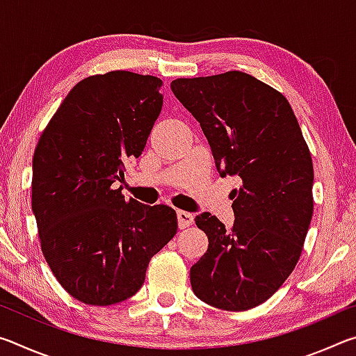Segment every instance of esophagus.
Instances as JSON below:
<instances>
[{
	"mask_svg": "<svg viewBox=\"0 0 356 356\" xmlns=\"http://www.w3.org/2000/svg\"><path fill=\"white\" fill-rule=\"evenodd\" d=\"M193 221H195V216H193L191 213L185 212V210H177V222H179L180 229L191 226Z\"/></svg>",
	"mask_w": 356,
	"mask_h": 356,
	"instance_id": "1",
	"label": "esophagus"
}]
</instances>
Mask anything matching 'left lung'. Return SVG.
I'll use <instances>...</instances> for the list:
<instances>
[{
  "label": "left lung",
  "mask_w": 356,
  "mask_h": 356,
  "mask_svg": "<svg viewBox=\"0 0 356 356\" xmlns=\"http://www.w3.org/2000/svg\"><path fill=\"white\" fill-rule=\"evenodd\" d=\"M171 91L200 122L221 177L237 176L231 229L209 212V248L190 268L193 292L225 311L264 303L297 265L312 218L314 170L286 97L238 70L179 78Z\"/></svg>",
  "instance_id": "left-lung-1"
}]
</instances>
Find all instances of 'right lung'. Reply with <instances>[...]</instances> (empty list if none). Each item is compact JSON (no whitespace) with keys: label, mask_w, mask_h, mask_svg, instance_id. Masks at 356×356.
<instances>
[{"label":"right lung","mask_w":356,"mask_h":356,"mask_svg":"<svg viewBox=\"0 0 356 356\" xmlns=\"http://www.w3.org/2000/svg\"><path fill=\"white\" fill-rule=\"evenodd\" d=\"M161 80L114 70L75 84L33 159L40 246L65 291L108 306L140 291L150 257L177 232L176 210L125 201L113 184L138 159L163 105Z\"/></svg>","instance_id":"obj_1"}]
</instances>
